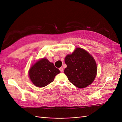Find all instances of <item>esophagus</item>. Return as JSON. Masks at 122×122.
<instances>
[{"label": "esophagus", "instance_id": "34e87169", "mask_svg": "<svg viewBox=\"0 0 122 122\" xmlns=\"http://www.w3.org/2000/svg\"><path fill=\"white\" fill-rule=\"evenodd\" d=\"M59 70L61 71V72H62L63 71V67H60V68H59Z\"/></svg>", "mask_w": 122, "mask_h": 122}]
</instances>
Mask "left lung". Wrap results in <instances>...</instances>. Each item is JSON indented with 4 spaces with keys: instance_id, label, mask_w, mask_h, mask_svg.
Here are the masks:
<instances>
[{
    "instance_id": "left-lung-1",
    "label": "left lung",
    "mask_w": 122,
    "mask_h": 122,
    "mask_svg": "<svg viewBox=\"0 0 122 122\" xmlns=\"http://www.w3.org/2000/svg\"><path fill=\"white\" fill-rule=\"evenodd\" d=\"M64 73L69 81L78 88H84L95 79L97 67L95 60L84 50L78 48L65 58Z\"/></svg>"
}]
</instances>
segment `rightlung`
Instances as JSON below:
<instances>
[{
	"mask_svg": "<svg viewBox=\"0 0 122 122\" xmlns=\"http://www.w3.org/2000/svg\"><path fill=\"white\" fill-rule=\"evenodd\" d=\"M60 72L53 63L43 58L32 66L29 71L30 79L39 87H43L53 81L55 76Z\"/></svg>",
	"mask_w": 122,
	"mask_h": 122,
	"instance_id": "add662e5",
	"label": "right lung"
}]
</instances>
